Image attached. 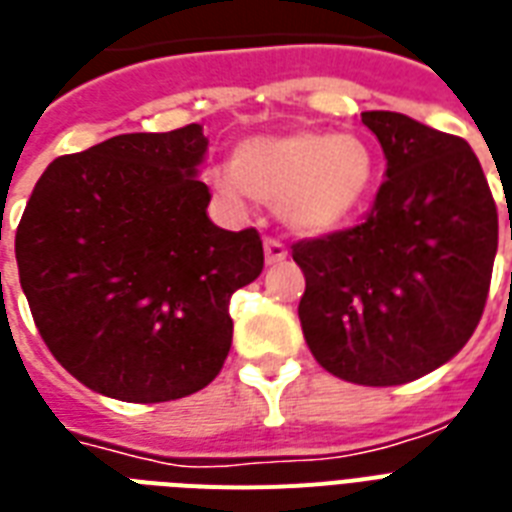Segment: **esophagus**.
I'll use <instances>...</instances> for the list:
<instances>
[{
    "instance_id": "esophagus-1",
    "label": "esophagus",
    "mask_w": 512,
    "mask_h": 512,
    "mask_svg": "<svg viewBox=\"0 0 512 512\" xmlns=\"http://www.w3.org/2000/svg\"><path fill=\"white\" fill-rule=\"evenodd\" d=\"M264 256H267V264H280L288 256V248L280 240H275V237H267L264 240Z\"/></svg>"
}]
</instances>
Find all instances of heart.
Returning a JSON list of instances; mask_svg holds the SVG:
<instances>
[{
  "label": "heart",
  "instance_id": "b5f03b06",
  "mask_svg": "<svg viewBox=\"0 0 512 512\" xmlns=\"http://www.w3.org/2000/svg\"><path fill=\"white\" fill-rule=\"evenodd\" d=\"M375 182V155L357 134L298 129L237 145L232 174H216V192L230 203L251 198L277 208L298 235H325L346 224Z\"/></svg>",
  "mask_w": 512,
  "mask_h": 512
}]
</instances>
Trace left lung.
Listing matches in <instances>:
<instances>
[{
  "label": "left lung",
  "instance_id": "1",
  "mask_svg": "<svg viewBox=\"0 0 512 512\" xmlns=\"http://www.w3.org/2000/svg\"><path fill=\"white\" fill-rule=\"evenodd\" d=\"M362 124L386 155L365 222L298 240V304L314 359L359 386L423 378L463 349L484 314L497 206L468 142L391 110Z\"/></svg>",
  "mask_w": 512,
  "mask_h": 512
}]
</instances>
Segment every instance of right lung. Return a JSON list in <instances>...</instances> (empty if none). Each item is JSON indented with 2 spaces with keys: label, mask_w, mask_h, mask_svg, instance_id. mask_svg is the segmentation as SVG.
<instances>
[{
  "label": "right lung",
  "mask_w": 512,
  "mask_h": 512,
  "mask_svg": "<svg viewBox=\"0 0 512 512\" xmlns=\"http://www.w3.org/2000/svg\"><path fill=\"white\" fill-rule=\"evenodd\" d=\"M203 126L60 155L15 232L20 288L52 357L137 404L206 388L232 346L230 298L264 269L259 232L208 219Z\"/></svg>",
  "instance_id": "obj_1"
}]
</instances>
